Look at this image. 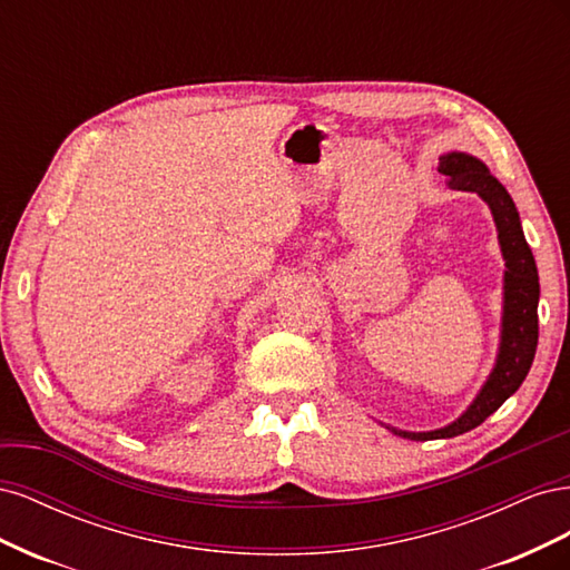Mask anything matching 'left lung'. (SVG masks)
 I'll use <instances>...</instances> for the list:
<instances>
[{"label":"left lung","mask_w":570,"mask_h":570,"mask_svg":"<svg viewBox=\"0 0 570 570\" xmlns=\"http://www.w3.org/2000/svg\"><path fill=\"white\" fill-rule=\"evenodd\" d=\"M440 174L446 176V183L463 193H475L490 206L499 249L504 256V304H502V331H499V347L494 366L482 383L475 400L469 404L456 421L450 425L428 430V433H409L385 425L394 435L404 440H446L469 433L482 421L502 406L509 396L521 387L532 366L534 350H538V302H540V278L534 256L525 243L521 228V216L507 187L499 183L490 168L480 159L465 151H446L440 157Z\"/></svg>","instance_id":"8db88e82"}]
</instances>
